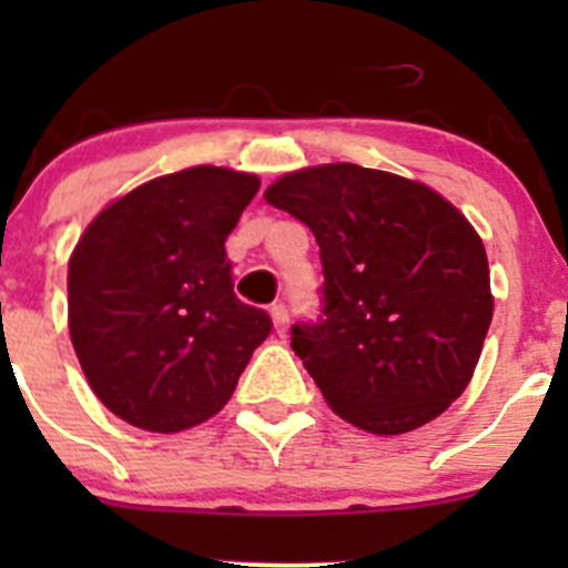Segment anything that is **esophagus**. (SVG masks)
<instances>
[{
  "mask_svg": "<svg viewBox=\"0 0 568 568\" xmlns=\"http://www.w3.org/2000/svg\"><path fill=\"white\" fill-rule=\"evenodd\" d=\"M268 316H272L277 335H285V329H288V311H285V305H272L268 307Z\"/></svg>",
  "mask_w": 568,
  "mask_h": 568,
  "instance_id": "obj_1",
  "label": "esophagus"
}]
</instances>
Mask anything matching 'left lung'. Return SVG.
<instances>
[{"mask_svg": "<svg viewBox=\"0 0 568 568\" xmlns=\"http://www.w3.org/2000/svg\"><path fill=\"white\" fill-rule=\"evenodd\" d=\"M263 197L321 247L324 318L291 348L337 417L379 437L415 432L467 390L495 296L475 227L412 178L337 162L294 170Z\"/></svg>", "mask_w": 568, "mask_h": 568, "instance_id": "obj_1", "label": "left lung"}]
</instances>
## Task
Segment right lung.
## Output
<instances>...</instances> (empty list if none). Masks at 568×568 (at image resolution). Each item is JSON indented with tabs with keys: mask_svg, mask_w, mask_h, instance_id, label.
Masks as SVG:
<instances>
[{
	"mask_svg": "<svg viewBox=\"0 0 568 568\" xmlns=\"http://www.w3.org/2000/svg\"><path fill=\"white\" fill-rule=\"evenodd\" d=\"M261 189L255 173L197 168L112 200L68 261V329L101 404L175 434L231 400L272 321L233 294L225 242Z\"/></svg>",
	"mask_w": 568,
	"mask_h": 568,
	"instance_id": "1",
	"label": "right lung"
}]
</instances>
